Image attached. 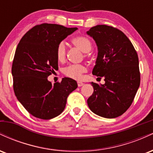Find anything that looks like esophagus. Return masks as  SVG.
I'll use <instances>...</instances> for the list:
<instances>
[{
	"label": "esophagus",
	"instance_id": "obj_1",
	"mask_svg": "<svg viewBox=\"0 0 153 153\" xmlns=\"http://www.w3.org/2000/svg\"><path fill=\"white\" fill-rule=\"evenodd\" d=\"M84 85V83L83 82H80V81H78V87H80V86H82V85Z\"/></svg>",
	"mask_w": 153,
	"mask_h": 153
}]
</instances>
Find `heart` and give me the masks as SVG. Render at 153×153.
<instances>
[{
    "label": "heart",
    "instance_id": "heart-1",
    "mask_svg": "<svg viewBox=\"0 0 153 153\" xmlns=\"http://www.w3.org/2000/svg\"><path fill=\"white\" fill-rule=\"evenodd\" d=\"M72 43L84 53H88L92 49V43L86 36H75L72 39ZM66 52L65 44L64 42H60L56 49V56L59 62H64L65 60ZM86 71V67L83 65H71L63 70V73L66 76L75 80H80L82 78V74Z\"/></svg>",
    "mask_w": 153,
    "mask_h": 153
}]
</instances>
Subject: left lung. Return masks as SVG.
Masks as SVG:
<instances>
[{"mask_svg": "<svg viewBox=\"0 0 153 153\" xmlns=\"http://www.w3.org/2000/svg\"><path fill=\"white\" fill-rule=\"evenodd\" d=\"M98 56L93 75L105 83L91 82L94 93L87 100L90 109L104 118L118 117L131 106L140 84L139 59L130 40L122 31L107 25L91 28Z\"/></svg>", "mask_w": 153, "mask_h": 153, "instance_id": "8db88e82", "label": "left lung"}]
</instances>
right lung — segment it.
I'll use <instances>...</instances> for the list:
<instances>
[{
  "label": "right lung",
  "instance_id": "add662e5",
  "mask_svg": "<svg viewBox=\"0 0 153 153\" xmlns=\"http://www.w3.org/2000/svg\"><path fill=\"white\" fill-rule=\"evenodd\" d=\"M77 29L42 24L28 31L17 46L11 70L13 91L19 102L36 118L47 120L60 114L68 96L78 87L70 78L54 84L47 79L58 70L57 45Z\"/></svg>",
  "mask_w": 153,
  "mask_h": 153
}]
</instances>
